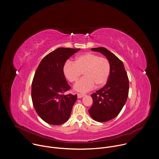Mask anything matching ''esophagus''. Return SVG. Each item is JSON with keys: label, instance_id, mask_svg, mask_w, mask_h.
Returning <instances> with one entry per match:
<instances>
[{"label": "esophagus", "instance_id": "obj_1", "mask_svg": "<svg viewBox=\"0 0 159 159\" xmlns=\"http://www.w3.org/2000/svg\"><path fill=\"white\" fill-rule=\"evenodd\" d=\"M84 95H85V94H84V93H77V97L79 98H80L83 97Z\"/></svg>", "mask_w": 159, "mask_h": 159}]
</instances>
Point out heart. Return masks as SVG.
<instances>
[{"instance_id": "heart-1", "label": "heart", "mask_w": 159, "mask_h": 159, "mask_svg": "<svg viewBox=\"0 0 159 159\" xmlns=\"http://www.w3.org/2000/svg\"><path fill=\"white\" fill-rule=\"evenodd\" d=\"M82 72L84 77L75 84L74 89L87 92L95 85L101 87L106 84L111 74L110 62L107 58L88 52L77 57L74 62L67 61L64 64V73L70 82H76Z\"/></svg>"}]
</instances>
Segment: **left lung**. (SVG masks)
Here are the masks:
<instances>
[{"label":"left lung","instance_id":"8db88e82","mask_svg":"<svg viewBox=\"0 0 159 159\" xmlns=\"http://www.w3.org/2000/svg\"><path fill=\"white\" fill-rule=\"evenodd\" d=\"M91 50L100 52L111 64V74L107 84L91 95L93 104L89 110L94 120L105 122L116 117L122 109L129 95V78L123 62L113 53L104 47Z\"/></svg>","mask_w":159,"mask_h":159}]
</instances>
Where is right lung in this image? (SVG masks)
Here are the masks:
<instances>
[{
    "instance_id": "obj_1",
    "label": "right lung",
    "mask_w": 159,
    "mask_h": 159,
    "mask_svg": "<svg viewBox=\"0 0 159 159\" xmlns=\"http://www.w3.org/2000/svg\"><path fill=\"white\" fill-rule=\"evenodd\" d=\"M80 48L60 47L47 54L39 64L32 83L34 109L45 122L59 125L68 120L77 95L64 93L71 88L64 74L67 60Z\"/></svg>"
}]
</instances>
